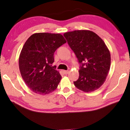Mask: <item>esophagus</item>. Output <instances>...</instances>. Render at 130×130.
<instances>
[{
    "label": "esophagus",
    "mask_w": 130,
    "mask_h": 130,
    "mask_svg": "<svg viewBox=\"0 0 130 130\" xmlns=\"http://www.w3.org/2000/svg\"><path fill=\"white\" fill-rule=\"evenodd\" d=\"M69 70H63V73H64L65 74H68V73H69Z\"/></svg>",
    "instance_id": "esophagus-1"
}]
</instances>
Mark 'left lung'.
I'll return each instance as SVG.
<instances>
[{
    "label": "left lung",
    "instance_id": "obj_1",
    "mask_svg": "<svg viewBox=\"0 0 130 130\" xmlns=\"http://www.w3.org/2000/svg\"><path fill=\"white\" fill-rule=\"evenodd\" d=\"M80 63L77 88L95 91L103 84L111 65V55L103 39L89 30H75L63 34Z\"/></svg>",
    "mask_w": 130,
    "mask_h": 130
}]
</instances>
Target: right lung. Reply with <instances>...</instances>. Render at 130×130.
I'll return each mask as SVG.
<instances>
[{"label": "right lung", "instance_id": "obj_1", "mask_svg": "<svg viewBox=\"0 0 130 130\" xmlns=\"http://www.w3.org/2000/svg\"><path fill=\"white\" fill-rule=\"evenodd\" d=\"M67 41L60 34L35 33L25 43L19 58V70L26 84L34 93L47 94L56 89L61 74L52 67L54 53Z\"/></svg>", "mask_w": 130, "mask_h": 130}]
</instances>
